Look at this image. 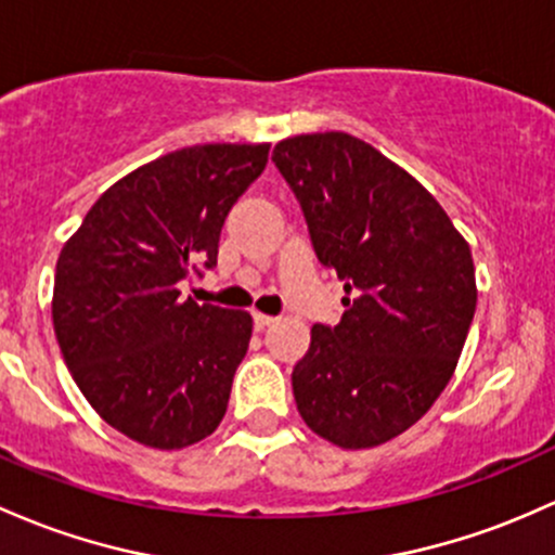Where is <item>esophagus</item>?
<instances>
[{"instance_id": "obj_1", "label": "esophagus", "mask_w": 555, "mask_h": 555, "mask_svg": "<svg viewBox=\"0 0 555 555\" xmlns=\"http://www.w3.org/2000/svg\"><path fill=\"white\" fill-rule=\"evenodd\" d=\"M253 321H255V326L258 328H268V326H273L276 324V315H266V313H253Z\"/></svg>"}]
</instances>
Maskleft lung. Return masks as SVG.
<instances>
[{"mask_svg": "<svg viewBox=\"0 0 555 555\" xmlns=\"http://www.w3.org/2000/svg\"><path fill=\"white\" fill-rule=\"evenodd\" d=\"M315 255L345 282L337 326L315 324L292 389L332 446L366 450L411 429L459 366L477 310L468 242L426 189L345 131L273 147Z\"/></svg>", "mask_w": 555, "mask_h": 555, "instance_id": "obj_1", "label": "left lung"}]
</instances>
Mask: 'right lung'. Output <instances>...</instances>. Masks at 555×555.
<instances>
[{
    "label": "right lung",
    "mask_w": 555,
    "mask_h": 555,
    "mask_svg": "<svg viewBox=\"0 0 555 555\" xmlns=\"http://www.w3.org/2000/svg\"><path fill=\"white\" fill-rule=\"evenodd\" d=\"M271 144H194L144 163L91 205L60 249L52 324L65 366L113 429L157 450L212 435L253 337L247 310L181 300L216 266L223 221Z\"/></svg>",
    "instance_id": "1"
}]
</instances>
